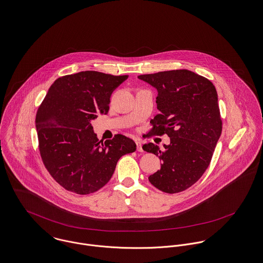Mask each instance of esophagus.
I'll list each match as a JSON object with an SVG mask.
<instances>
[{
    "label": "esophagus",
    "instance_id": "34e87169",
    "mask_svg": "<svg viewBox=\"0 0 263 263\" xmlns=\"http://www.w3.org/2000/svg\"><path fill=\"white\" fill-rule=\"evenodd\" d=\"M136 145H137V151L142 153L143 152V149H142V142L140 140H138V141H136Z\"/></svg>",
    "mask_w": 263,
    "mask_h": 263
}]
</instances>
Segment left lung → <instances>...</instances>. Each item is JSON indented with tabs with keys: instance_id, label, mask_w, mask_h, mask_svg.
Segmentation results:
<instances>
[{
	"instance_id": "1",
	"label": "left lung",
	"mask_w": 263,
	"mask_h": 263,
	"mask_svg": "<svg viewBox=\"0 0 263 263\" xmlns=\"http://www.w3.org/2000/svg\"><path fill=\"white\" fill-rule=\"evenodd\" d=\"M138 78L158 92L160 112L151 121L153 128L147 137L166 134L171 140L163 149L154 143L142 146L162 161L148 180L162 192H182L204 174L221 134L216 89L208 78L185 69L144 74Z\"/></svg>"
}]
</instances>
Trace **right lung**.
<instances>
[{"mask_svg": "<svg viewBox=\"0 0 263 263\" xmlns=\"http://www.w3.org/2000/svg\"><path fill=\"white\" fill-rule=\"evenodd\" d=\"M128 75L82 71L58 78L40 105L35 127L43 162L68 191L86 195L103 188L117 162L136 151L135 142L117 134L99 140L91 120L107 114L112 91Z\"/></svg>", "mask_w": 263, "mask_h": 263, "instance_id": "right-lung-1", "label": "right lung"}]
</instances>
